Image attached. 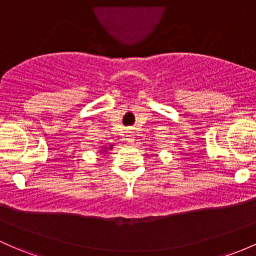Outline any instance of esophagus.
I'll use <instances>...</instances> for the list:
<instances>
[{"instance_id": "esophagus-1", "label": "esophagus", "mask_w": 256, "mask_h": 256, "mask_svg": "<svg viewBox=\"0 0 256 256\" xmlns=\"http://www.w3.org/2000/svg\"><path fill=\"white\" fill-rule=\"evenodd\" d=\"M128 140H129V142H133V140H134V136H133V133H132V132H129V133H128Z\"/></svg>"}]
</instances>
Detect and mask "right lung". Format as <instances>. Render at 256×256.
<instances>
[{
  "label": "right lung",
  "mask_w": 256,
  "mask_h": 256,
  "mask_svg": "<svg viewBox=\"0 0 256 256\" xmlns=\"http://www.w3.org/2000/svg\"><path fill=\"white\" fill-rule=\"evenodd\" d=\"M105 149H106V148H105Z\"/></svg>",
  "instance_id": "right-lung-1"
}]
</instances>
